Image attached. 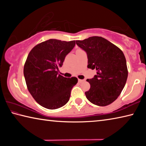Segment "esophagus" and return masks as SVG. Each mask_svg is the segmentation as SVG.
I'll use <instances>...</instances> for the list:
<instances>
[{
	"label": "esophagus",
	"instance_id": "obj_1",
	"mask_svg": "<svg viewBox=\"0 0 146 146\" xmlns=\"http://www.w3.org/2000/svg\"><path fill=\"white\" fill-rule=\"evenodd\" d=\"M84 80H82V79H78V82L82 83V82H83Z\"/></svg>",
	"mask_w": 146,
	"mask_h": 146
}]
</instances>
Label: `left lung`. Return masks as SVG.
Returning a JSON list of instances; mask_svg holds the SVG:
<instances>
[{
  "instance_id": "left-lung-1",
  "label": "left lung",
  "mask_w": 146,
  "mask_h": 146,
  "mask_svg": "<svg viewBox=\"0 0 146 146\" xmlns=\"http://www.w3.org/2000/svg\"><path fill=\"white\" fill-rule=\"evenodd\" d=\"M76 44L87 54L88 68L97 70V75L86 81L90 84L85 95L98 106H108L117 99L127 78L125 56L114 44L101 36H91Z\"/></svg>"
}]
</instances>
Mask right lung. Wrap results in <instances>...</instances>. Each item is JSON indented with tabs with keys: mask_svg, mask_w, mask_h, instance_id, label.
Masks as SVG:
<instances>
[{
	"mask_svg": "<svg viewBox=\"0 0 146 146\" xmlns=\"http://www.w3.org/2000/svg\"><path fill=\"white\" fill-rule=\"evenodd\" d=\"M75 41L49 39L31 49L24 67L27 87L36 102L49 110L64 106L70 100L71 91L78 82L76 77L58 75L66 56Z\"/></svg>",
	"mask_w": 146,
	"mask_h": 146,
	"instance_id": "right-lung-1",
	"label": "right lung"
}]
</instances>
